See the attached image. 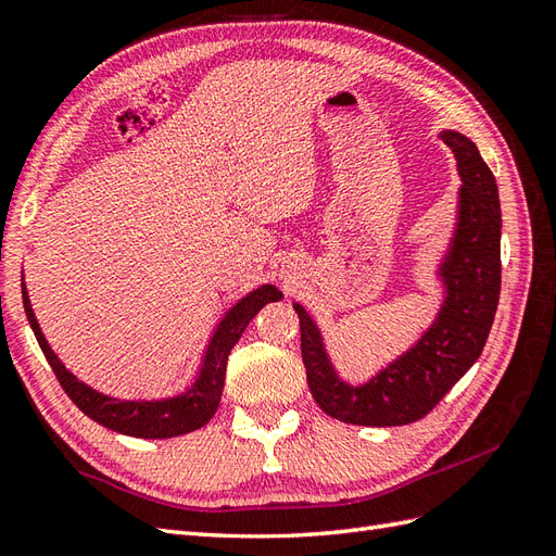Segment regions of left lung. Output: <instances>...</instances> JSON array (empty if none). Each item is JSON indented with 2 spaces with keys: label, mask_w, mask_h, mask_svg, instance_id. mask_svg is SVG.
<instances>
[{
  "label": "left lung",
  "mask_w": 556,
  "mask_h": 556,
  "mask_svg": "<svg viewBox=\"0 0 556 556\" xmlns=\"http://www.w3.org/2000/svg\"><path fill=\"white\" fill-rule=\"evenodd\" d=\"M458 162V223L439 263L444 303L414 348L362 386L338 376L317 321L301 303V350L307 386L324 414L340 422L394 427L416 422L441 402L486 345L501 298V199L477 146L458 131H441Z\"/></svg>",
  "instance_id": "obj_1"
}]
</instances>
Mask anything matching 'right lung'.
<instances>
[{
  "instance_id": "obj_1",
  "label": "right lung",
  "mask_w": 556,
  "mask_h": 556,
  "mask_svg": "<svg viewBox=\"0 0 556 556\" xmlns=\"http://www.w3.org/2000/svg\"><path fill=\"white\" fill-rule=\"evenodd\" d=\"M275 301H281V291L273 287V283H263V287L253 289L244 298H239V301L225 312L216 329H213V336L202 357V366H199L192 386L185 392L152 402L117 400V396H108L89 388L87 382L77 380V376L67 371L65 364L59 359V354L51 350L45 333L39 329L23 281V305L27 321H30L37 343L41 352H45L47 362L51 364L55 378H59L61 388L67 392L70 400H73L77 408L84 410L91 420L108 427V430L140 439L180 437L199 430V427H204L213 418L220 404V394L225 386L227 357H230L232 348L237 345L241 333H244L249 321L258 315L261 307Z\"/></svg>"
}]
</instances>
